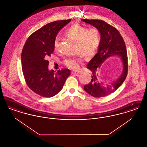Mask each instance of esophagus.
<instances>
[{
  "label": "esophagus",
  "mask_w": 147,
  "mask_h": 147,
  "mask_svg": "<svg viewBox=\"0 0 147 147\" xmlns=\"http://www.w3.org/2000/svg\"><path fill=\"white\" fill-rule=\"evenodd\" d=\"M80 73V71L78 70H73L71 71V73L72 74H79Z\"/></svg>",
  "instance_id": "34e87169"
}]
</instances>
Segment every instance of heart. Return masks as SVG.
<instances>
[{
	"label": "heart",
	"instance_id": "obj_1",
	"mask_svg": "<svg viewBox=\"0 0 147 147\" xmlns=\"http://www.w3.org/2000/svg\"><path fill=\"white\" fill-rule=\"evenodd\" d=\"M63 36L69 41L76 43V51L85 57L93 55L98 49L100 41L101 34L98 28H88L79 24H74L67 28ZM58 40L57 38L53 42L54 49H57ZM81 63L77 58L65 59L64 64L69 68L77 69Z\"/></svg>",
	"mask_w": 147,
	"mask_h": 147
}]
</instances>
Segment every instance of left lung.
<instances>
[{
  "mask_svg": "<svg viewBox=\"0 0 147 147\" xmlns=\"http://www.w3.org/2000/svg\"><path fill=\"white\" fill-rule=\"evenodd\" d=\"M82 21L95 26L100 31L101 41L98 52L87 65L91 71V82L85 85V91L94 98L106 96L116 91L126 79L128 72V58L125 41L119 31L101 20L82 19ZM113 55L121 57L123 69L120 77L111 84H104L98 79L97 72L100 64L108 57Z\"/></svg>",
  "mask_w": 147,
  "mask_h": 147,
  "instance_id": "obj_1",
  "label": "left lung"
}]
</instances>
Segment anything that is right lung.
Listing matches in <instances>:
<instances>
[{"mask_svg": "<svg viewBox=\"0 0 147 147\" xmlns=\"http://www.w3.org/2000/svg\"><path fill=\"white\" fill-rule=\"evenodd\" d=\"M71 19L53 21L30 35L21 53L22 69L28 88L45 98L57 94L70 75L68 69L55 72L49 69V57L54 51L53 42L58 32Z\"/></svg>", "mask_w": 147, "mask_h": 147, "instance_id": "1", "label": "right lung"}]
</instances>
